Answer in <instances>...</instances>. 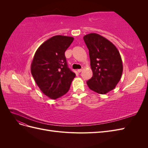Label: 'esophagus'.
<instances>
[{
    "label": "esophagus",
    "instance_id": "1",
    "mask_svg": "<svg viewBox=\"0 0 148 148\" xmlns=\"http://www.w3.org/2000/svg\"><path fill=\"white\" fill-rule=\"evenodd\" d=\"M82 69H78V70H77V71H78V73H80V72H82Z\"/></svg>",
    "mask_w": 148,
    "mask_h": 148
}]
</instances>
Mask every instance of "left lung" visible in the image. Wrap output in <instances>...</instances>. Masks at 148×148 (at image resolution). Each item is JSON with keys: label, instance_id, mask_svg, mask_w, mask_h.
<instances>
[{"label": "left lung", "instance_id": "8db88e82", "mask_svg": "<svg viewBox=\"0 0 148 148\" xmlns=\"http://www.w3.org/2000/svg\"><path fill=\"white\" fill-rule=\"evenodd\" d=\"M83 39L92 71L87 84L92 91L105 95L115 88L122 77L123 64L119 51L112 42L96 33L85 35Z\"/></svg>", "mask_w": 148, "mask_h": 148}]
</instances>
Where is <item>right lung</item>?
<instances>
[{
    "instance_id": "add662e5",
    "label": "right lung",
    "mask_w": 148,
    "mask_h": 148,
    "mask_svg": "<svg viewBox=\"0 0 148 148\" xmlns=\"http://www.w3.org/2000/svg\"><path fill=\"white\" fill-rule=\"evenodd\" d=\"M73 37L57 35L47 39L36 51L31 72L41 91L52 99L69 91L75 73L67 66L65 52Z\"/></svg>"
}]
</instances>
